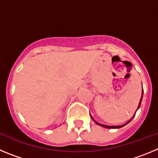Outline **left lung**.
Here are the masks:
<instances>
[{
	"label": "left lung",
	"mask_w": 158,
	"mask_h": 158,
	"mask_svg": "<svg viewBox=\"0 0 158 158\" xmlns=\"http://www.w3.org/2000/svg\"><path fill=\"white\" fill-rule=\"evenodd\" d=\"M142 99H143V97H142L141 100H140V102H139V107H138V109H139V107H140V105H141V102H142ZM131 120H132V119H131ZM131 120H130L128 122H127V123H125V124H123V125H121V126H108V125L101 124V123H98V122H96V121H95V122H96V123H98V124L101 125V126H102V127H106V128H120V127H123V126H125V125H126V124H127V123H128L129 122H130Z\"/></svg>",
	"instance_id": "8db88e82"
}]
</instances>
